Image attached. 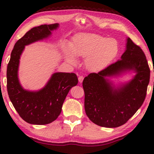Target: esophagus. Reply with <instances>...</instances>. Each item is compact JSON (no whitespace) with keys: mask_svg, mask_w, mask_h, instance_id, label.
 I'll return each mask as SVG.
<instances>
[{"mask_svg":"<svg viewBox=\"0 0 154 154\" xmlns=\"http://www.w3.org/2000/svg\"><path fill=\"white\" fill-rule=\"evenodd\" d=\"M83 79H84V77H83V76H79V78H78V79H79V83H82L83 82Z\"/></svg>","mask_w":154,"mask_h":154,"instance_id":"34e87169","label":"esophagus"}]
</instances>
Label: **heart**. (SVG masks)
<instances>
[{
	"label": "heart",
	"mask_w": 154,
	"mask_h": 154,
	"mask_svg": "<svg viewBox=\"0 0 154 154\" xmlns=\"http://www.w3.org/2000/svg\"><path fill=\"white\" fill-rule=\"evenodd\" d=\"M70 48L72 52L69 49H64L66 61L76 65V57L86 58V67L93 72L105 69L116 58L119 51L118 41L116 39L90 33L75 36Z\"/></svg>",
	"instance_id": "heart-1"
}]
</instances>
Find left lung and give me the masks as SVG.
<instances>
[{"mask_svg":"<svg viewBox=\"0 0 154 154\" xmlns=\"http://www.w3.org/2000/svg\"><path fill=\"white\" fill-rule=\"evenodd\" d=\"M126 70H134L136 75L130 82L116 88L107 77ZM149 78L150 69L144 52L128 38L121 60L83 79L87 116L102 127L116 128L126 124L144 102Z\"/></svg>","mask_w":154,"mask_h":154,"instance_id":"left-lung-1","label":"left lung"}]
</instances>
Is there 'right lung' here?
<instances>
[{"instance_id": "obj_1", "label": "right lung", "mask_w": 154, "mask_h": 154, "mask_svg": "<svg viewBox=\"0 0 154 154\" xmlns=\"http://www.w3.org/2000/svg\"><path fill=\"white\" fill-rule=\"evenodd\" d=\"M58 24H44L32 28L15 43L7 65V88L9 97L18 114L31 124H50L58 118L63 103L72 87L78 83L77 75L56 72L43 89L36 92L24 90L17 77L20 58L26 45L51 35Z\"/></svg>"}]
</instances>
